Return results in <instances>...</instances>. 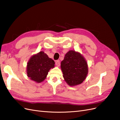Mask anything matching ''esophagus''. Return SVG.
<instances>
[{"mask_svg": "<svg viewBox=\"0 0 120 120\" xmlns=\"http://www.w3.org/2000/svg\"><path fill=\"white\" fill-rule=\"evenodd\" d=\"M56 64L58 66H60V60H57L56 61Z\"/></svg>", "mask_w": 120, "mask_h": 120, "instance_id": "obj_1", "label": "esophagus"}]
</instances>
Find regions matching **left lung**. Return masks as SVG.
<instances>
[{
	"mask_svg": "<svg viewBox=\"0 0 120 120\" xmlns=\"http://www.w3.org/2000/svg\"><path fill=\"white\" fill-rule=\"evenodd\" d=\"M63 77L70 86L79 84L86 78L88 67L83 56L74 51L67 52L61 62Z\"/></svg>",
	"mask_w": 120,
	"mask_h": 120,
	"instance_id": "8db88e82",
	"label": "left lung"
}]
</instances>
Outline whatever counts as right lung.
<instances>
[{
    "label": "right lung",
    "instance_id": "obj_1",
    "mask_svg": "<svg viewBox=\"0 0 120 120\" xmlns=\"http://www.w3.org/2000/svg\"><path fill=\"white\" fill-rule=\"evenodd\" d=\"M55 66V61L42 51L34 55L28 62L27 73L28 77L37 82L43 81L51 68Z\"/></svg>",
    "mask_w": 120,
    "mask_h": 120
}]
</instances>
